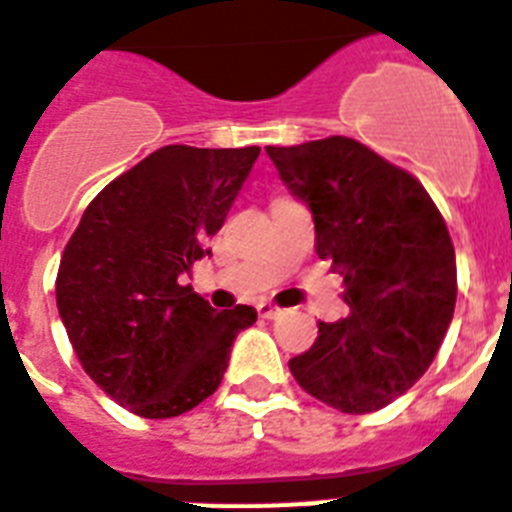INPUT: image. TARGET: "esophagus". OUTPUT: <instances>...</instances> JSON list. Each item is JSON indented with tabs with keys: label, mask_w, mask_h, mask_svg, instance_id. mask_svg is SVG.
Segmentation results:
<instances>
[{
	"label": "esophagus",
	"mask_w": 512,
	"mask_h": 512,
	"mask_svg": "<svg viewBox=\"0 0 512 512\" xmlns=\"http://www.w3.org/2000/svg\"><path fill=\"white\" fill-rule=\"evenodd\" d=\"M257 312H260V317H278L281 315V309L276 307V304H270V302H260L257 304Z\"/></svg>",
	"instance_id": "esophagus-1"
}]
</instances>
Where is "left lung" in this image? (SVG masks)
Returning a JSON list of instances; mask_svg holds the SVG:
<instances>
[{
  "label": "left lung",
  "mask_w": 512,
  "mask_h": 512,
  "mask_svg": "<svg viewBox=\"0 0 512 512\" xmlns=\"http://www.w3.org/2000/svg\"><path fill=\"white\" fill-rule=\"evenodd\" d=\"M265 150L312 210L317 255L341 270L349 304L343 320L320 322L291 375L343 414L382 409L427 372L453 320L448 226L414 176L351 137Z\"/></svg>",
  "instance_id": "left-lung-1"
}]
</instances>
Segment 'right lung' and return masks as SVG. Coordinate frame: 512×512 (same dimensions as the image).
I'll list each match as a JSON object with an SVG mask.
<instances>
[{
  "mask_svg": "<svg viewBox=\"0 0 512 512\" xmlns=\"http://www.w3.org/2000/svg\"><path fill=\"white\" fill-rule=\"evenodd\" d=\"M260 148L166 145L85 208L64 247L57 307L83 369L119 406L169 419L216 393L255 307H210L179 278L218 234Z\"/></svg>",
  "mask_w": 512,
  "mask_h": 512,
  "instance_id": "obj_1",
  "label": "right lung"
}]
</instances>
